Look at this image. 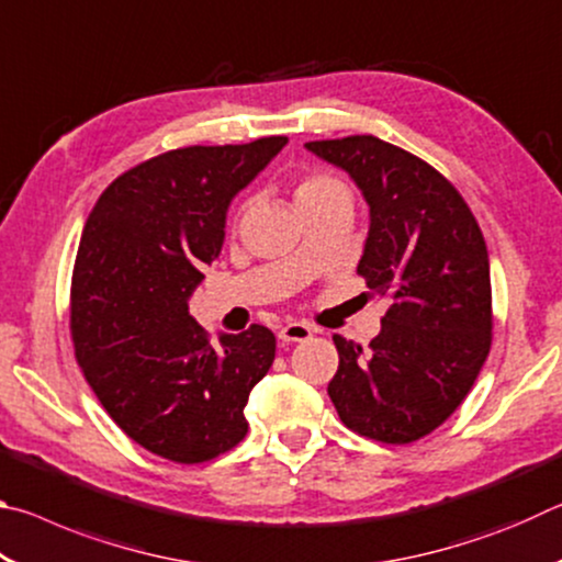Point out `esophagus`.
<instances>
[{"instance_id":"obj_1","label":"esophagus","mask_w":562,"mask_h":562,"mask_svg":"<svg viewBox=\"0 0 562 562\" xmlns=\"http://www.w3.org/2000/svg\"><path fill=\"white\" fill-rule=\"evenodd\" d=\"M278 337L282 341H304L312 337V327L307 325V322H288V325H282Z\"/></svg>"}]
</instances>
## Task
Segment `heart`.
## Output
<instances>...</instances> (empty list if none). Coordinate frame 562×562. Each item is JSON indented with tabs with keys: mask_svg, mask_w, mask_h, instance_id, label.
Listing matches in <instances>:
<instances>
[{
	"mask_svg": "<svg viewBox=\"0 0 562 562\" xmlns=\"http://www.w3.org/2000/svg\"><path fill=\"white\" fill-rule=\"evenodd\" d=\"M292 198L300 213L315 211V207L339 201L351 203L349 188L337 176L327 173V170H310V173L300 176L292 188Z\"/></svg>",
	"mask_w": 562,
	"mask_h": 562,
	"instance_id": "heart-1",
	"label": "heart"
}]
</instances>
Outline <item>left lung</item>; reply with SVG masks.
I'll use <instances>...</instances> for the list:
<instances>
[{
	"label": "left lung",
	"mask_w": 562,
	"mask_h": 562,
	"mask_svg": "<svg viewBox=\"0 0 562 562\" xmlns=\"http://www.w3.org/2000/svg\"><path fill=\"white\" fill-rule=\"evenodd\" d=\"M347 170L369 205L357 272L389 294L369 349L335 335L327 386L341 424L382 443H412L461 406L491 351V268L471 207L439 170L376 136L310 140Z\"/></svg>",
	"instance_id": "8db88e82"
}]
</instances>
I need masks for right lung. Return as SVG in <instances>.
I'll list each match as a JSON object with an SVG mask.
<instances>
[{
  "mask_svg": "<svg viewBox=\"0 0 562 562\" xmlns=\"http://www.w3.org/2000/svg\"><path fill=\"white\" fill-rule=\"evenodd\" d=\"M288 144L188 146L144 160L103 190L71 278V339L101 406L128 439L203 463L247 434L245 404L274 359L252 325L213 347L188 300L225 240L227 205Z\"/></svg>",
  "mask_w": 562,
  "mask_h": 562,
  "instance_id": "right-lung-1",
  "label": "right lung"
}]
</instances>
